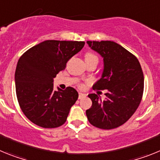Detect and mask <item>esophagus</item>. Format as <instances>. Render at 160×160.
<instances>
[{
    "label": "esophagus",
    "mask_w": 160,
    "mask_h": 160,
    "mask_svg": "<svg viewBox=\"0 0 160 160\" xmlns=\"http://www.w3.org/2000/svg\"><path fill=\"white\" fill-rule=\"evenodd\" d=\"M84 97H86V94H83V93H79L78 94V98L79 99H81V98H84Z\"/></svg>",
    "instance_id": "1"
}]
</instances>
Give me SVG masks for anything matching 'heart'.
I'll return each mask as SVG.
<instances>
[{"label":"heart","mask_w":160,"mask_h":160,"mask_svg":"<svg viewBox=\"0 0 160 160\" xmlns=\"http://www.w3.org/2000/svg\"><path fill=\"white\" fill-rule=\"evenodd\" d=\"M85 59H86V62H90V61H97L98 62V57L95 54L92 53H87L85 56Z\"/></svg>","instance_id":"1"}]
</instances>
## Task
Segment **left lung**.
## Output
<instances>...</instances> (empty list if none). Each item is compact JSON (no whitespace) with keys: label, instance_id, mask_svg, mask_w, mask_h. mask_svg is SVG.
Returning <instances> with one entry per match:
<instances>
[{"label":"left lung","instance_id":"1","mask_svg":"<svg viewBox=\"0 0 160 160\" xmlns=\"http://www.w3.org/2000/svg\"><path fill=\"white\" fill-rule=\"evenodd\" d=\"M87 44L103 58L102 78L93 89L107 90L102 101L96 94H90L92 106L87 110L91 125L100 129H114L125 123L135 112L142 100L144 78L140 63L135 55L111 41Z\"/></svg>","mask_w":160,"mask_h":160}]
</instances>
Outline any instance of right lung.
<instances>
[{
	"mask_svg": "<svg viewBox=\"0 0 160 160\" xmlns=\"http://www.w3.org/2000/svg\"><path fill=\"white\" fill-rule=\"evenodd\" d=\"M84 45V42L47 40L20 58L15 72L17 98L31 122L44 128H58L66 122L78 94L70 87L53 90V78Z\"/></svg>",
	"mask_w": 160,
	"mask_h": 160,
	"instance_id": "1",
	"label": "right lung"
}]
</instances>
